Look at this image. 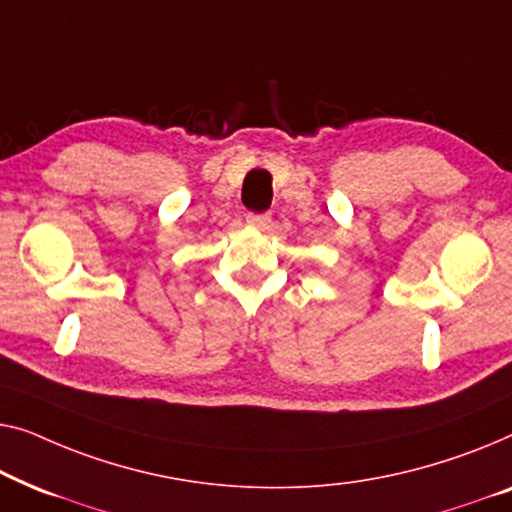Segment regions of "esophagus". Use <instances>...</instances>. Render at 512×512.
<instances>
[{
    "instance_id": "34e87169",
    "label": "esophagus",
    "mask_w": 512,
    "mask_h": 512,
    "mask_svg": "<svg viewBox=\"0 0 512 512\" xmlns=\"http://www.w3.org/2000/svg\"><path fill=\"white\" fill-rule=\"evenodd\" d=\"M246 222L255 229H266L271 225V215L269 213H248Z\"/></svg>"
}]
</instances>
